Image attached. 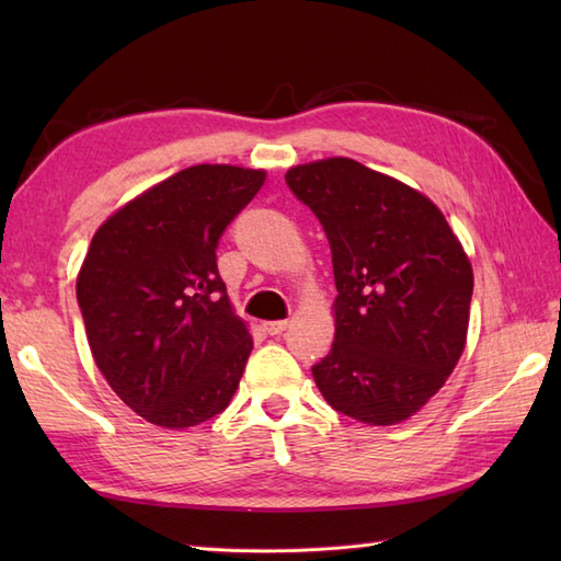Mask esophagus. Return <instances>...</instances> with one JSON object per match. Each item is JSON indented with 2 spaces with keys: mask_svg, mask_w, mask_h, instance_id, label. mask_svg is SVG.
Instances as JSON below:
<instances>
[{
  "mask_svg": "<svg viewBox=\"0 0 561 561\" xmlns=\"http://www.w3.org/2000/svg\"><path fill=\"white\" fill-rule=\"evenodd\" d=\"M287 328H289V320H265V323H262V330H265L267 335H282Z\"/></svg>",
  "mask_w": 561,
  "mask_h": 561,
  "instance_id": "esophagus-1",
  "label": "esophagus"
}]
</instances>
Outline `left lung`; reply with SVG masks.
Here are the masks:
<instances>
[{
  "label": "left lung",
  "mask_w": 561,
  "mask_h": 561,
  "mask_svg": "<svg viewBox=\"0 0 561 561\" xmlns=\"http://www.w3.org/2000/svg\"><path fill=\"white\" fill-rule=\"evenodd\" d=\"M287 185L323 224L335 342L313 366L330 408L371 426L420 412L468 342L472 265L420 190L344 157L291 165Z\"/></svg>",
  "instance_id": "obj_1"
}]
</instances>
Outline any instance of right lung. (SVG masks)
Here are the masks:
<instances>
[{"label":"right lung","mask_w":561,"mask_h":561,"mask_svg":"<svg viewBox=\"0 0 561 561\" xmlns=\"http://www.w3.org/2000/svg\"><path fill=\"white\" fill-rule=\"evenodd\" d=\"M265 178L231 163L190 165L91 238L77 299L93 362L151 424L187 428L229 408L253 337L219 277L217 245Z\"/></svg>","instance_id":"right-lung-1"}]
</instances>
